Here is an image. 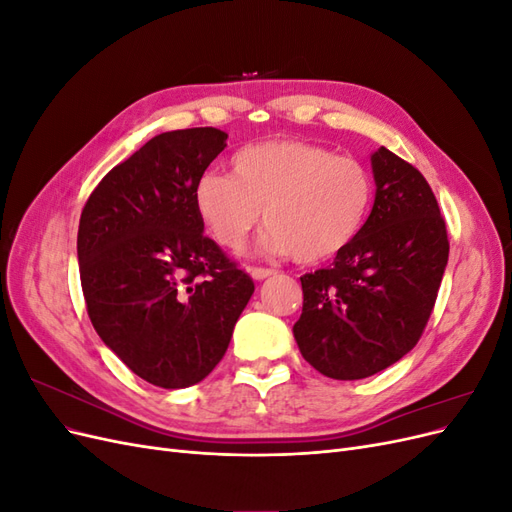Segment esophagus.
Segmentation results:
<instances>
[{
  "label": "esophagus",
  "instance_id": "1",
  "mask_svg": "<svg viewBox=\"0 0 512 512\" xmlns=\"http://www.w3.org/2000/svg\"><path fill=\"white\" fill-rule=\"evenodd\" d=\"M250 275L254 277V280H267V277H271V275H275V271L273 269H262V267H252L250 269Z\"/></svg>",
  "mask_w": 512,
  "mask_h": 512
}]
</instances>
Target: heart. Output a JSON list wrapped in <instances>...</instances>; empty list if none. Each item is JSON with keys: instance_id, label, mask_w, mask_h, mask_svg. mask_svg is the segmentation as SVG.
I'll return each instance as SVG.
<instances>
[{"instance_id": "b5f03b06", "label": "heart", "mask_w": 512, "mask_h": 512, "mask_svg": "<svg viewBox=\"0 0 512 512\" xmlns=\"http://www.w3.org/2000/svg\"><path fill=\"white\" fill-rule=\"evenodd\" d=\"M230 168L232 175H200L192 192L200 222L226 250L245 243L262 211L269 228L262 250L318 265L356 239L374 200L359 160L297 138L243 147Z\"/></svg>"}]
</instances>
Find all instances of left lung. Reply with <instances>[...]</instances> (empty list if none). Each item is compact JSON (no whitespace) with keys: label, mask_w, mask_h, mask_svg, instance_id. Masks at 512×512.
<instances>
[{"label":"left lung","mask_w":512,"mask_h":512,"mask_svg":"<svg viewBox=\"0 0 512 512\" xmlns=\"http://www.w3.org/2000/svg\"><path fill=\"white\" fill-rule=\"evenodd\" d=\"M376 200L329 269L301 277L292 333L322 376L361 380L391 367L423 335L448 262L446 224L429 183L406 160L371 153Z\"/></svg>","instance_id":"1"}]
</instances>
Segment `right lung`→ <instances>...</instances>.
<instances>
[{
    "mask_svg": "<svg viewBox=\"0 0 512 512\" xmlns=\"http://www.w3.org/2000/svg\"><path fill=\"white\" fill-rule=\"evenodd\" d=\"M218 128L153 136L81 213V286L102 342L136 376L185 389L222 361L254 292L194 209V183L226 147Z\"/></svg>",
    "mask_w": 512,
    "mask_h": 512,
    "instance_id": "obj_1",
    "label": "right lung"
}]
</instances>
